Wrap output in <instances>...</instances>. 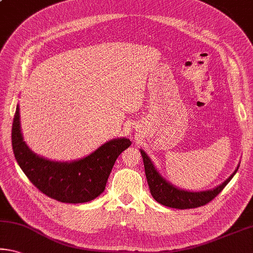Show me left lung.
I'll list each match as a JSON object with an SVG mask.
<instances>
[{
    "label": "left lung",
    "instance_id": "left-lung-1",
    "mask_svg": "<svg viewBox=\"0 0 253 253\" xmlns=\"http://www.w3.org/2000/svg\"><path fill=\"white\" fill-rule=\"evenodd\" d=\"M141 154L143 156L144 168H145V174L147 179L148 187H150L151 195L156 202L161 204L163 206L178 208V210H188V208H196L204 206L211 202L220 191L224 189V187L231 181L233 175L236 173V169L234 173L231 174V177L226 179L222 184L216 187L215 189L199 192H191L186 190H180L178 188L172 186L171 183L166 181L151 162L147 154L141 150Z\"/></svg>",
    "mask_w": 253,
    "mask_h": 253
}]
</instances>
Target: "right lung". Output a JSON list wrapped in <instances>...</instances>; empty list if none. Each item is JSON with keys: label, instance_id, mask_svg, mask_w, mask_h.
<instances>
[{"label": "right lung", "instance_id": "right-lung-1", "mask_svg": "<svg viewBox=\"0 0 253 253\" xmlns=\"http://www.w3.org/2000/svg\"><path fill=\"white\" fill-rule=\"evenodd\" d=\"M130 144L128 138L112 139L79 161L54 162L36 155L23 142L19 106L12 124V148L21 170L38 190L61 203H86L101 195L116 160Z\"/></svg>", "mask_w": 253, "mask_h": 253}]
</instances>
